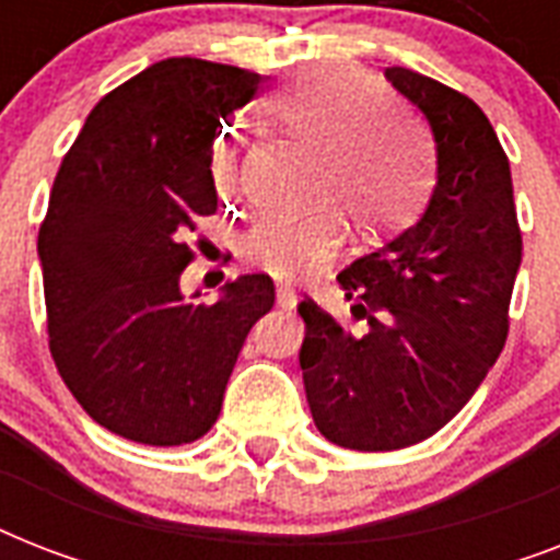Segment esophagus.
Segmentation results:
<instances>
[{"label":"esophagus","mask_w":560,"mask_h":560,"mask_svg":"<svg viewBox=\"0 0 560 560\" xmlns=\"http://www.w3.org/2000/svg\"><path fill=\"white\" fill-rule=\"evenodd\" d=\"M276 302H279V307H293L296 305V293L281 284V288L276 290Z\"/></svg>","instance_id":"1"}]
</instances>
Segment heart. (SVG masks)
<instances>
[{
	"instance_id": "1",
	"label": "heart",
	"mask_w": 560,
	"mask_h": 560,
	"mask_svg": "<svg viewBox=\"0 0 560 560\" xmlns=\"http://www.w3.org/2000/svg\"><path fill=\"white\" fill-rule=\"evenodd\" d=\"M377 86L351 66L302 72L279 98L272 116L284 130L316 144V200L331 202L299 220H261L246 229L237 253L246 267L279 281L319 270L342 244V214L360 232H383L404 223L430 186L424 144L407 127L374 107ZM211 183L220 197L235 191L237 151L220 136L209 156Z\"/></svg>"
}]
</instances>
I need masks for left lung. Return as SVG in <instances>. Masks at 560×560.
Returning <instances> with one entry per match:
<instances>
[{"label": "left lung", "mask_w": 560, "mask_h": 560, "mask_svg": "<svg viewBox=\"0 0 560 560\" xmlns=\"http://www.w3.org/2000/svg\"><path fill=\"white\" fill-rule=\"evenodd\" d=\"M386 78L433 130L430 206L337 276L366 331L299 302V366L316 430L363 453L424 442L468 404L509 337L523 255L509 156L486 113L404 66Z\"/></svg>", "instance_id": "obj_1"}]
</instances>
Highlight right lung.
Returning a JSON list of instances; mask_svg holds the SVG:
<instances>
[{"label":"right lung","mask_w":560,"mask_h":560,"mask_svg":"<svg viewBox=\"0 0 560 560\" xmlns=\"http://www.w3.org/2000/svg\"><path fill=\"white\" fill-rule=\"evenodd\" d=\"M261 74L197 57L148 66L92 107L39 223L48 349L92 421L153 447L197 442L223 407L270 276L183 299V241L218 211L209 156Z\"/></svg>","instance_id":"obj_1"}]
</instances>
